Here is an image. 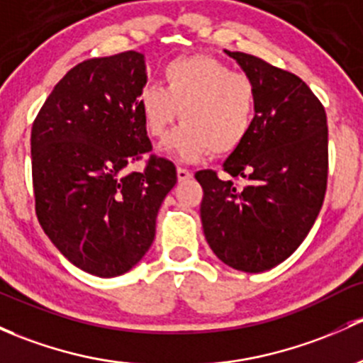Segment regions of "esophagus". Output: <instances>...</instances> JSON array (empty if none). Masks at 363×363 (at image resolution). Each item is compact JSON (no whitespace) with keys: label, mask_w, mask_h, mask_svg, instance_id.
I'll return each instance as SVG.
<instances>
[{"label":"esophagus","mask_w":363,"mask_h":363,"mask_svg":"<svg viewBox=\"0 0 363 363\" xmlns=\"http://www.w3.org/2000/svg\"><path fill=\"white\" fill-rule=\"evenodd\" d=\"M191 172L188 169H182V167H177V179L179 181H188V179H191Z\"/></svg>","instance_id":"1"}]
</instances>
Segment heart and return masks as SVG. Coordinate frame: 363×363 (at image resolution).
Masks as SVG:
<instances>
[{
  "label": "heart",
  "mask_w": 363,
  "mask_h": 363,
  "mask_svg": "<svg viewBox=\"0 0 363 363\" xmlns=\"http://www.w3.org/2000/svg\"><path fill=\"white\" fill-rule=\"evenodd\" d=\"M165 86L146 85L137 108L147 135L160 139L181 116L184 121L162 150L182 162H196L212 151L238 150L252 130L257 90L249 74L231 71L216 57L186 55L163 67Z\"/></svg>",
  "instance_id": "1"
}]
</instances>
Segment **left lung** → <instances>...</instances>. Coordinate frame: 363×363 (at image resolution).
Instances as JSON below:
<instances>
[{
	"instance_id": "1",
	"label": "left lung",
	"mask_w": 363,
	"mask_h": 363,
	"mask_svg": "<svg viewBox=\"0 0 363 363\" xmlns=\"http://www.w3.org/2000/svg\"><path fill=\"white\" fill-rule=\"evenodd\" d=\"M226 53L257 90L252 130L223 163L245 184L213 170L194 174L203 188L200 216L213 254L231 268L261 273L303 243L322 208L329 172V130L322 102L292 72L243 52Z\"/></svg>"
}]
</instances>
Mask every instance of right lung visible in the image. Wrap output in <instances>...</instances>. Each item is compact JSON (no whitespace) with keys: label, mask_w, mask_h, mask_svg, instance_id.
Returning <instances> with one entry per match:
<instances>
[{"label":"right lung","mask_w":363,"mask_h":363,"mask_svg":"<svg viewBox=\"0 0 363 363\" xmlns=\"http://www.w3.org/2000/svg\"><path fill=\"white\" fill-rule=\"evenodd\" d=\"M139 52L89 59L67 71L30 130L36 216L60 254L83 272L127 273L150 250L156 216L177 182L152 150L137 97L146 85Z\"/></svg>","instance_id":"1"}]
</instances>
